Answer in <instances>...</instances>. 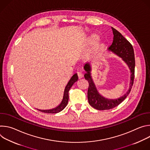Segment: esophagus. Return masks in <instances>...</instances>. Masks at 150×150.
Here are the masks:
<instances>
[{"instance_id":"obj_1","label":"esophagus","mask_w":150,"mask_h":150,"mask_svg":"<svg viewBox=\"0 0 150 150\" xmlns=\"http://www.w3.org/2000/svg\"><path fill=\"white\" fill-rule=\"evenodd\" d=\"M77 75H78V77L79 79H81L83 77V74L82 72H80V71L77 72Z\"/></svg>"}]
</instances>
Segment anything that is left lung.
<instances>
[{
    "instance_id": "1",
    "label": "left lung",
    "mask_w": 150,
    "mask_h": 150,
    "mask_svg": "<svg viewBox=\"0 0 150 150\" xmlns=\"http://www.w3.org/2000/svg\"><path fill=\"white\" fill-rule=\"evenodd\" d=\"M113 33V41L112 45L109 47L111 50L120 57L127 64L131 72V82L129 89L122 97L116 100H108L101 97L98 93L91 76V67L89 63L85 65L83 68L86 72L84 78L89 83L88 88V100L89 104L94 109L99 110H109L120 104L129 95L134 84L135 77V60L134 51L132 45L117 30L112 27Z\"/></svg>"
}]
</instances>
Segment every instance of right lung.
Returning <instances> with one entry per match:
<instances>
[{"label": "right lung", "mask_w": 150, "mask_h": 150, "mask_svg": "<svg viewBox=\"0 0 150 150\" xmlns=\"http://www.w3.org/2000/svg\"><path fill=\"white\" fill-rule=\"evenodd\" d=\"M78 78V77L76 74L72 76V78H71L70 81H69V82L68 83L67 85L65 87V91H64L63 98L62 101L60 104V105L57 107V108H56L53 109H51V110H39L41 112H43V113H59V112H61L62 110L65 109V108L68 104V100H69V94H68L70 88H71V87L73 85V84L76 81H77Z\"/></svg>", "instance_id": "1"}]
</instances>
